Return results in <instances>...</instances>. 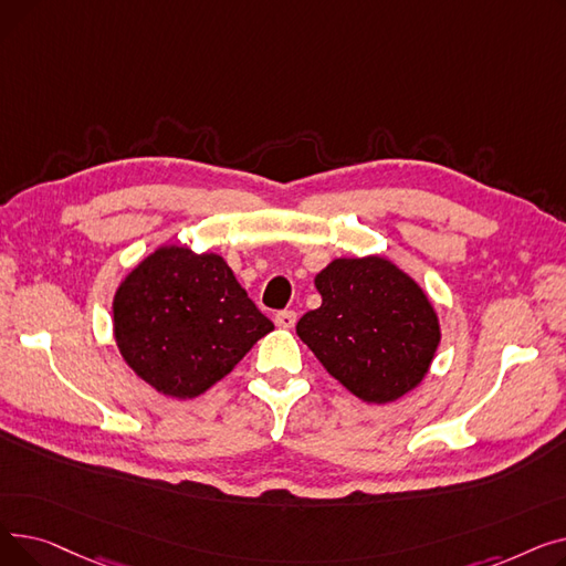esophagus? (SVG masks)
Instances as JSON below:
<instances>
[{"label": "esophagus", "instance_id": "obj_1", "mask_svg": "<svg viewBox=\"0 0 566 566\" xmlns=\"http://www.w3.org/2000/svg\"><path fill=\"white\" fill-rule=\"evenodd\" d=\"M275 325L282 331H291L295 325V312L293 310H284V312H277L275 314Z\"/></svg>", "mask_w": 566, "mask_h": 566}]
</instances>
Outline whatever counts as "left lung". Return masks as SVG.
I'll use <instances>...</instances> for the list:
<instances>
[{"mask_svg":"<svg viewBox=\"0 0 566 566\" xmlns=\"http://www.w3.org/2000/svg\"><path fill=\"white\" fill-rule=\"evenodd\" d=\"M321 307L295 333L365 403H392L427 378L440 318L427 291L388 256H339L316 273Z\"/></svg>","mask_w":566,"mask_h":566,"instance_id":"8db88e82","label":"left lung"}]
</instances>
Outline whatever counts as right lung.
<instances>
[{"label":"right lung","mask_w":566,"mask_h":566,"mask_svg":"<svg viewBox=\"0 0 566 566\" xmlns=\"http://www.w3.org/2000/svg\"><path fill=\"white\" fill-rule=\"evenodd\" d=\"M275 325L216 252L160 245L116 286L112 333L126 365L171 399L213 388Z\"/></svg>","instance_id":"obj_1"}]
</instances>
